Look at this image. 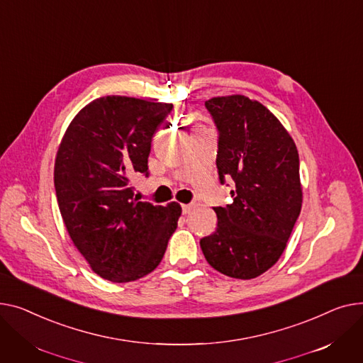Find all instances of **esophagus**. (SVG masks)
<instances>
[{"instance_id": "1", "label": "esophagus", "mask_w": 363, "mask_h": 363, "mask_svg": "<svg viewBox=\"0 0 363 363\" xmlns=\"http://www.w3.org/2000/svg\"><path fill=\"white\" fill-rule=\"evenodd\" d=\"M195 206L194 205H182V209H183V214H190V212H191V209H194Z\"/></svg>"}]
</instances>
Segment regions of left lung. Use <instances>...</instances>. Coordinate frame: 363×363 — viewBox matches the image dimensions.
Segmentation results:
<instances>
[{
  "label": "left lung",
  "mask_w": 363,
  "mask_h": 363,
  "mask_svg": "<svg viewBox=\"0 0 363 363\" xmlns=\"http://www.w3.org/2000/svg\"><path fill=\"white\" fill-rule=\"evenodd\" d=\"M220 133L217 168L233 179V203L216 206L217 230L201 239L208 264L231 279L250 280L283 255L301 214L299 154L286 127L245 95L205 102Z\"/></svg>",
  "instance_id": "left-lung-1"
}]
</instances>
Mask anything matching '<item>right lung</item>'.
<instances>
[{"mask_svg": "<svg viewBox=\"0 0 363 363\" xmlns=\"http://www.w3.org/2000/svg\"><path fill=\"white\" fill-rule=\"evenodd\" d=\"M173 104L110 95L74 116L54 165L58 208L69 236L91 269L113 283L152 272L177 228L182 206L142 202L132 177L147 174L158 125Z\"/></svg>", "mask_w": 363, "mask_h": 363, "instance_id": "1", "label": "right lung"}]
</instances>
